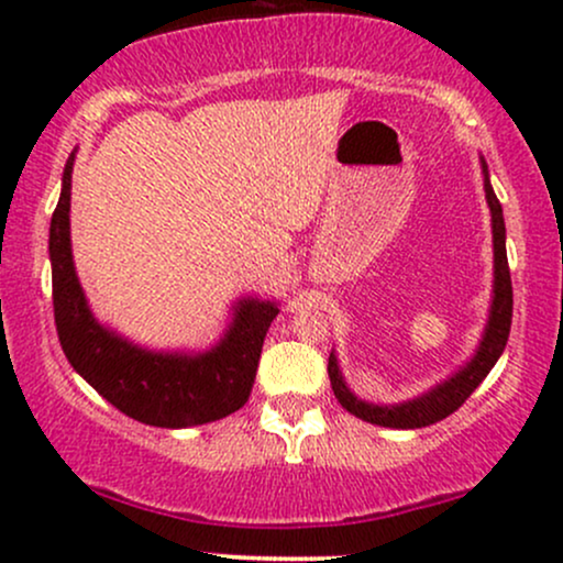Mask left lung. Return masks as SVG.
Wrapping results in <instances>:
<instances>
[{
  "mask_svg": "<svg viewBox=\"0 0 563 563\" xmlns=\"http://www.w3.org/2000/svg\"><path fill=\"white\" fill-rule=\"evenodd\" d=\"M482 161V174H484V198H487L489 214H493V299H489V314L487 325L479 339V346L471 354L468 363L457 367L452 376L439 380L437 386H431L429 391L418 394V397L405 399L397 405H376L365 402L357 394L346 386L344 373L339 367V357L331 352L328 357V376H331V386L335 399H339L344 410L352 416L363 418L367 423L386 426V429H423L442 418H448L450 412H455L471 391L487 378V373L493 371L497 360H500L503 349L508 344L510 333V314H514V288H510V273H508V256H506V222H503V206L497 200L493 185H489V172L487 161Z\"/></svg>",
  "mask_w": 563,
  "mask_h": 563,
  "instance_id": "1",
  "label": "left lung"
}]
</instances>
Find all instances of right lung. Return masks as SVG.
Masks as SVG:
<instances>
[{
	"instance_id": "add662e5",
	"label": "right lung",
	"mask_w": 563,
	"mask_h": 563,
	"mask_svg": "<svg viewBox=\"0 0 563 563\" xmlns=\"http://www.w3.org/2000/svg\"><path fill=\"white\" fill-rule=\"evenodd\" d=\"M76 151L63 169L60 200L49 224L55 325L74 371L97 394L134 421L161 429L203 426L249 402L264 335L277 303L243 296L214 346L203 352H156L102 325L89 309L70 251V174Z\"/></svg>"
}]
</instances>
